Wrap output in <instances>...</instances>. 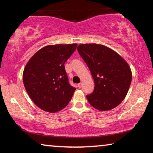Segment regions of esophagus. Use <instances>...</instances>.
Here are the masks:
<instances>
[{"label": "esophagus", "instance_id": "1", "mask_svg": "<svg viewBox=\"0 0 153 153\" xmlns=\"http://www.w3.org/2000/svg\"><path fill=\"white\" fill-rule=\"evenodd\" d=\"M77 86H78L79 88H82V83H79V84H78Z\"/></svg>", "mask_w": 153, "mask_h": 153}]
</instances>
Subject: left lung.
<instances>
[{
	"mask_svg": "<svg viewBox=\"0 0 153 153\" xmlns=\"http://www.w3.org/2000/svg\"><path fill=\"white\" fill-rule=\"evenodd\" d=\"M77 51L88 67L94 90L86 96L90 105L100 111L116 107L125 98L132 74L130 67L113 49L98 44H81Z\"/></svg>",
	"mask_w": 153,
	"mask_h": 153,
	"instance_id": "8db88e82",
	"label": "left lung"
}]
</instances>
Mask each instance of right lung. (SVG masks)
Listing matches in <instances>:
<instances>
[{
	"label": "right lung",
	"instance_id": "right-lung-1",
	"mask_svg": "<svg viewBox=\"0 0 153 153\" xmlns=\"http://www.w3.org/2000/svg\"><path fill=\"white\" fill-rule=\"evenodd\" d=\"M77 44L48 45L33 55L25 65L23 82L32 101L43 111L56 113L70 101L76 88L69 84L65 63Z\"/></svg>",
	"mask_w": 153,
	"mask_h": 153
}]
</instances>
